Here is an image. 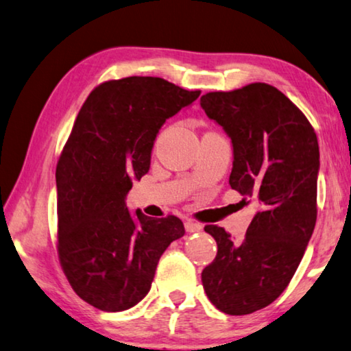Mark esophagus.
<instances>
[{
  "instance_id": "obj_1",
  "label": "esophagus",
  "mask_w": 351,
  "mask_h": 351,
  "mask_svg": "<svg viewBox=\"0 0 351 351\" xmlns=\"http://www.w3.org/2000/svg\"><path fill=\"white\" fill-rule=\"evenodd\" d=\"M184 228H186L187 233H195V232H199L202 226L199 224V222L196 221H192V219H187L186 222H184Z\"/></svg>"
}]
</instances>
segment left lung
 <instances>
[{
  "mask_svg": "<svg viewBox=\"0 0 351 351\" xmlns=\"http://www.w3.org/2000/svg\"><path fill=\"white\" fill-rule=\"evenodd\" d=\"M201 107L232 138V189L259 208L242 242L222 227H204L218 253L202 285L218 310L250 315L287 289L313 233L319 145L305 114L265 82L208 92Z\"/></svg>",
  "mask_w": 351,
  "mask_h": 351,
  "instance_id": "left-lung-1",
  "label": "left lung"
}]
</instances>
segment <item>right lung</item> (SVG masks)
I'll use <instances>...</instances> for the list:
<instances>
[{"label":"right lung","instance_id":"add662e5","mask_svg":"<svg viewBox=\"0 0 351 351\" xmlns=\"http://www.w3.org/2000/svg\"><path fill=\"white\" fill-rule=\"evenodd\" d=\"M201 90L156 76H129L95 87L56 164L58 258L82 301L123 311L147 295L158 261L184 237L180 218L129 213L124 197L149 171L156 133Z\"/></svg>","mask_w":351,"mask_h":351}]
</instances>
